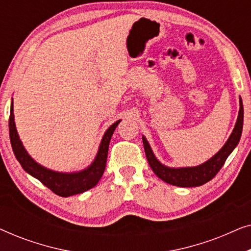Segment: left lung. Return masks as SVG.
<instances>
[{
	"mask_svg": "<svg viewBox=\"0 0 251 251\" xmlns=\"http://www.w3.org/2000/svg\"><path fill=\"white\" fill-rule=\"evenodd\" d=\"M242 126H243V105L242 99L240 98V111L239 116L236 120L235 126L233 129V132L229 136L227 142L225 145L222 147L217 154H215L210 160L207 162L202 163L201 166L198 167H188V168H168L163 164H161L151 150V147L147 143L145 137L143 136V144L144 150H145V154L149 161L150 167L152 168L154 174L156 175L160 179L166 181L168 184L175 185V186L180 187H195L201 186L209 180H211L218 171L222 169L224 166L226 159H227L232 151L235 149L238 145L240 138H241L242 133Z\"/></svg>",
	"mask_w": 251,
	"mask_h": 251,
	"instance_id": "1",
	"label": "left lung"
}]
</instances>
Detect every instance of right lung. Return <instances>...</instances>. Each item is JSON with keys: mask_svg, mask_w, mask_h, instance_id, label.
<instances>
[{"mask_svg": "<svg viewBox=\"0 0 251 251\" xmlns=\"http://www.w3.org/2000/svg\"><path fill=\"white\" fill-rule=\"evenodd\" d=\"M15 116H13V105L11 102V108H10V118H9V135L10 142L13 150V153L22 164L24 170L27 171L36 179H39L41 183L53 192L54 194L59 197H71V195L80 194L83 192L90 190L100 180V178L104 174L106 168V161H107L108 146L111 142L112 135L114 130L121 120L116 121L115 123L109 126L107 131L105 132L102 140L99 146V151L97 156L92 164L87 169L80 173L74 174H63L56 173V171L49 170L47 168L40 166L36 163L32 157L28 155L26 150L24 149L22 142H20L18 133L16 130L15 125Z\"/></svg>", "mask_w": 251, "mask_h": 251, "instance_id": "right-lung-1", "label": "right lung"}]
</instances>
